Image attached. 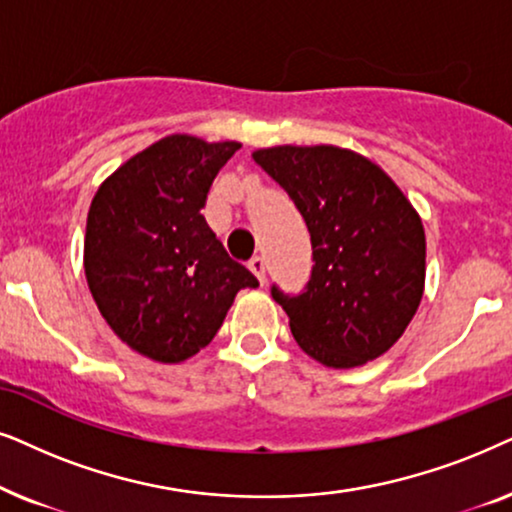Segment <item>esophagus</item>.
<instances>
[{
  "label": "esophagus",
  "mask_w": 512,
  "mask_h": 512,
  "mask_svg": "<svg viewBox=\"0 0 512 512\" xmlns=\"http://www.w3.org/2000/svg\"><path fill=\"white\" fill-rule=\"evenodd\" d=\"M248 267H250L252 274L257 276V281H260V283L264 285V281H267V262H264V257L255 255V257H252V260L248 262Z\"/></svg>",
  "instance_id": "esophagus-1"
}]
</instances>
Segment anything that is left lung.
<instances>
[{"mask_svg":"<svg viewBox=\"0 0 512 512\" xmlns=\"http://www.w3.org/2000/svg\"><path fill=\"white\" fill-rule=\"evenodd\" d=\"M311 234L313 269L299 295L271 285L304 353L335 370L365 365L403 337L426 278L424 224L398 185L351 149L269 147L252 154Z\"/></svg>","mask_w":512,"mask_h":512,"instance_id":"8db88e82","label":"left lung"}]
</instances>
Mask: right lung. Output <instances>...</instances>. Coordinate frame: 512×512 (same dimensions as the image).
Instances as JSON below:
<instances>
[{"instance_id":"add662e5","label":"right lung","mask_w":512,"mask_h":512,"mask_svg":"<svg viewBox=\"0 0 512 512\" xmlns=\"http://www.w3.org/2000/svg\"><path fill=\"white\" fill-rule=\"evenodd\" d=\"M238 142L168 135L102 182L86 220L84 269L121 342L182 363L213 342L229 306L257 278L231 260L201 208Z\"/></svg>"}]
</instances>
